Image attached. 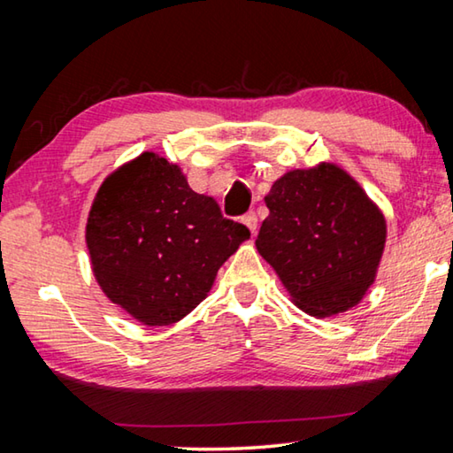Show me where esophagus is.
I'll return each instance as SVG.
<instances>
[{
  "label": "esophagus",
  "mask_w": 453,
  "mask_h": 453,
  "mask_svg": "<svg viewBox=\"0 0 453 453\" xmlns=\"http://www.w3.org/2000/svg\"><path fill=\"white\" fill-rule=\"evenodd\" d=\"M242 221H243V224H245V226H248V227H250V232H251V234H256V229H257V216H256V213H254V211L245 213V216L242 218Z\"/></svg>",
  "instance_id": "obj_1"
}]
</instances>
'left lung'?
<instances>
[{
    "label": "left lung",
    "mask_w": 453,
    "mask_h": 453,
    "mask_svg": "<svg viewBox=\"0 0 453 453\" xmlns=\"http://www.w3.org/2000/svg\"><path fill=\"white\" fill-rule=\"evenodd\" d=\"M265 205L256 248L297 308L324 318L359 303L386 245V219L359 183L334 164L294 170Z\"/></svg>",
    "instance_id": "left-lung-1"
}]
</instances>
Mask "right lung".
Segmentation results:
<instances>
[{
	"instance_id": "add662e5",
	"label": "right lung",
	"mask_w": 453,
	"mask_h": 453,
	"mask_svg": "<svg viewBox=\"0 0 453 453\" xmlns=\"http://www.w3.org/2000/svg\"><path fill=\"white\" fill-rule=\"evenodd\" d=\"M250 237L196 194L178 165L145 151L107 175L86 242L104 294L145 326H170L208 296L221 264Z\"/></svg>"
}]
</instances>
